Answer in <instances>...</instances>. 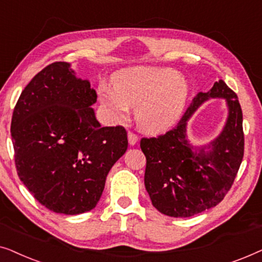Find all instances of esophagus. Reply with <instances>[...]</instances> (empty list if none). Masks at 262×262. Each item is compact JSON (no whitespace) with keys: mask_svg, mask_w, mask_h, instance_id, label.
Returning a JSON list of instances; mask_svg holds the SVG:
<instances>
[{"mask_svg":"<svg viewBox=\"0 0 262 262\" xmlns=\"http://www.w3.org/2000/svg\"><path fill=\"white\" fill-rule=\"evenodd\" d=\"M127 138H128V144L130 145H135L136 143L138 142V136L135 135L134 132H128Z\"/></svg>","mask_w":262,"mask_h":262,"instance_id":"1","label":"esophagus"}]
</instances>
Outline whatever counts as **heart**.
Returning <instances> with one entry per match:
<instances>
[{
  "instance_id": "obj_1",
  "label": "heart",
  "mask_w": 262,
  "mask_h": 262,
  "mask_svg": "<svg viewBox=\"0 0 262 262\" xmlns=\"http://www.w3.org/2000/svg\"><path fill=\"white\" fill-rule=\"evenodd\" d=\"M187 96L185 78L166 68H130L114 76L113 87L99 88V100L111 121L119 123L135 107L136 123L149 134H161L173 126Z\"/></svg>"
}]
</instances>
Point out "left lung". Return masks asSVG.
Segmentation results:
<instances>
[{"label": "left lung", "instance_id": "left-lung-1", "mask_svg": "<svg viewBox=\"0 0 262 262\" xmlns=\"http://www.w3.org/2000/svg\"><path fill=\"white\" fill-rule=\"evenodd\" d=\"M210 98H225L228 118L209 145L192 146L187 121ZM146 159L145 189L154 207L170 217H191L220 204L230 189L245 152L242 110L237 95L220 80L207 93H198L173 130L142 138Z\"/></svg>", "mask_w": 262, "mask_h": 262}]
</instances>
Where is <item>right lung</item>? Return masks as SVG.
Here are the masks:
<instances>
[{
	"mask_svg": "<svg viewBox=\"0 0 262 262\" xmlns=\"http://www.w3.org/2000/svg\"><path fill=\"white\" fill-rule=\"evenodd\" d=\"M96 92L56 62L32 78L13 112L12 134L20 180L41 205L80 214L96 206L113 164L127 149L123 126L102 127Z\"/></svg>",
	"mask_w": 262,
	"mask_h": 262,
	"instance_id": "1",
	"label": "right lung"
}]
</instances>
